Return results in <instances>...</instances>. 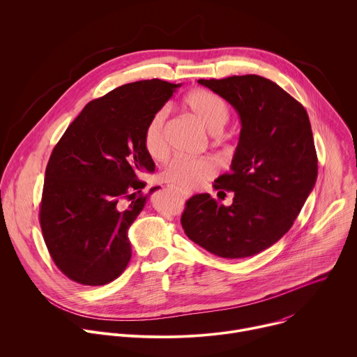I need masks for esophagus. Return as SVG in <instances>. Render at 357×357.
<instances>
[{
    "label": "esophagus",
    "instance_id": "34e87169",
    "mask_svg": "<svg viewBox=\"0 0 357 357\" xmlns=\"http://www.w3.org/2000/svg\"><path fill=\"white\" fill-rule=\"evenodd\" d=\"M180 194H181V197H183V198H188V197L191 195L190 192H187V191H181V190H180Z\"/></svg>",
    "mask_w": 357,
    "mask_h": 357
}]
</instances>
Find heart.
Segmentation results:
<instances>
[{"label": "heart", "mask_w": 357, "mask_h": 357, "mask_svg": "<svg viewBox=\"0 0 357 357\" xmlns=\"http://www.w3.org/2000/svg\"><path fill=\"white\" fill-rule=\"evenodd\" d=\"M183 104L204 128L215 135H221L231 116L228 102L218 94L204 89L190 91L184 97ZM166 118L165 109L155 112L144 132L145 151L155 160L163 159L167 153ZM215 174L217 163L209 158H176L162 170V178L183 191L199 187Z\"/></svg>", "instance_id": "heart-1"}]
</instances>
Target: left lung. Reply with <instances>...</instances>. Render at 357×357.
Returning a JSON list of instances; mask_svg holds the SVG:
<instances>
[{"label":"left lung","mask_w":357,"mask_h":357,"mask_svg":"<svg viewBox=\"0 0 357 357\" xmlns=\"http://www.w3.org/2000/svg\"><path fill=\"white\" fill-rule=\"evenodd\" d=\"M239 114L242 129L231 172L218 195L235 192L229 206L195 194L181 215L185 235L225 259L249 257L286 235L312 191L318 158L305 108L268 79L256 75L198 80Z\"/></svg>","instance_id":"obj_1"}]
</instances>
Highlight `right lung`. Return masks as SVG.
Here are the masks:
<instances>
[{
    "label": "right lung",
    "mask_w": 357,
    "mask_h": 357,
    "mask_svg": "<svg viewBox=\"0 0 357 357\" xmlns=\"http://www.w3.org/2000/svg\"><path fill=\"white\" fill-rule=\"evenodd\" d=\"M181 84L159 79L121 86L90 101L54 146L39 222L57 268L83 286H104L126 268L128 229L144 209V173L155 163L144 132Z\"/></svg>",
    "instance_id": "right-lung-1"
}]
</instances>
